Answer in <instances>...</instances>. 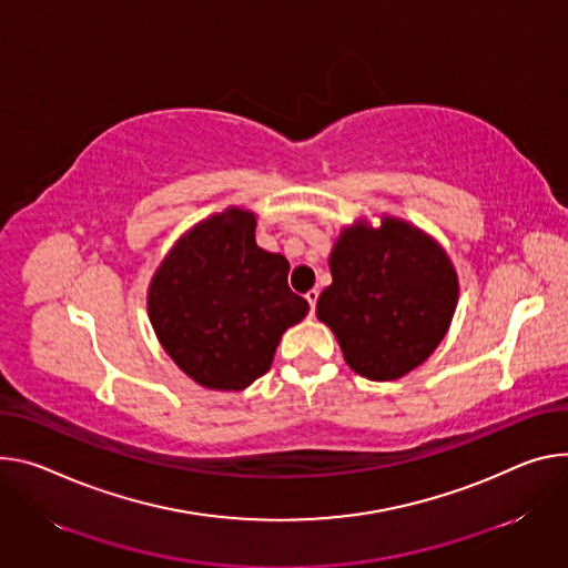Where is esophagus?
Segmentation results:
<instances>
[{
    "mask_svg": "<svg viewBox=\"0 0 568 568\" xmlns=\"http://www.w3.org/2000/svg\"><path fill=\"white\" fill-rule=\"evenodd\" d=\"M305 298H307V303H311V315H315V307H317V298H320V292H317V290L305 292Z\"/></svg>",
    "mask_w": 568,
    "mask_h": 568,
    "instance_id": "34e87169",
    "label": "esophagus"
}]
</instances>
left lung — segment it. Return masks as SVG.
Here are the masks:
<instances>
[{
	"mask_svg": "<svg viewBox=\"0 0 568 568\" xmlns=\"http://www.w3.org/2000/svg\"><path fill=\"white\" fill-rule=\"evenodd\" d=\"M333 283L317 301L348 367L369 381H396L444 339L457 305L448 255L419 229L387 220L346 229L331 253Z\"/></svg>",
	"mask_w": 568,
	"mask_h": 568,
	"instance_id": "obj_1",
	"label": "left lung"
}]
</instances>
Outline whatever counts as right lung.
Wrapping results in <instances>:
<instances>
[{"label":"right lung","mask_w":568,"mask_h":568,"mask_svg":"<svg viewBox=\"0 0 568 568\" xmlns=\"http://www.w3.org/2000/svg\"><path fill=\"white\" fill-rule=\"evenodd\" d=\"M255 217L231 209L196 224L149 287L163 348L199 385L244 389L270 372L281 335L311 305L287 285L290 263L255 244Z\"/></svg>","instance_id":"obj_1"}]
</instances>
